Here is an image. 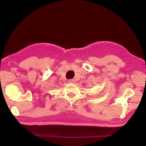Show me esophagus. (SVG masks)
<instances>
[{"instance_id": "34e87169", "label": "esophagus", "mask_w": 146, "mask_h": 146, "mask_svg": "<svg viewBox=\"0 0 146 146\" xmlns=\"http://www.w3.org/2000/svg\"><path fill=\"white\" fill-rule=\"evenodd\" d=\"M68 82H69V83H74L76 82V81H75L74 79H70V80H68Z\"/></svg>"}]
</instances>
